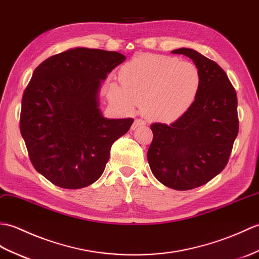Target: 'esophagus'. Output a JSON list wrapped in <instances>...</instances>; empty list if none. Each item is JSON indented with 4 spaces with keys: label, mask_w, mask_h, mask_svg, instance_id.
<instances>
[{
    "label": "esophagus",
    "mask_w": 259,
    "mask_h": 259,
    "mask_svg": "<svg viewBox=\"0 0 259 259\" xmlns=\"http://www.w3.org/2000/svg\"><path fill=\"white\" fill-rule=\"evenodd\" d=\"M145 124H146V122H145L144 119H142V118H135L133 125H132V130H135V128L139 127V126H143V125H145Z\"/></svg>",
    "instance_id": "34e87169"
}]
</instances>
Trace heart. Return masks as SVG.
<instances>
[{"label":"heart","instance_id":"obj_1","mask_svg":"<svg viewBox=\"0 0 259 259\" xmlns=\"http://www.w3.org/2000/svg\"><path fill=\"white\" fill-rule=\"evenodd\" d=\"M120 85L111 83L107 99L124 114L142 105L148 118L171 122L185 113L196 99L200 75L196 65L176 57L142 54L118 72Z\"/></svg>","mask_w":259,"mask_h":259}]
</instances>
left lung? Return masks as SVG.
I'll list each match as a JSON object with an SVG mask.
<instances>
[{"label":"left lung","instance_id":"1","mask_svg":"<svg viewBox=\"0 0 259 259\" xmlns=\"http://www.w3.org/2000/svg\"><path fill=\"white\" fill-rule=\"evenodd\" d=\"M192 59L200 75L196 99L169 125H151L147 159L165 186L187 191L204 185L225 168L238 134L237 95L225 71L192 49L171 51Z\"/></svg>","mask_w":259,"mask_h":259}]
</instances>
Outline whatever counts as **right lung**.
<instances>
[{"label": "right lung", "mask_w": 259, "mask_h": 259, "mask_svg": "<svg viewBox=\"0 0 259 259\" xmlns=\"http://www.w3.org/2000/svg\"><path fill=\"white\" fill-rule=\"evenodd\" d=\"M125 59L118 52L76 48L33 72L20 131L34 168L54 185L77 189L96 182L113 143L133 124V118H105L99 108L101 82Z\"/></svg>", "instance_id": "1"}]
</instances>
